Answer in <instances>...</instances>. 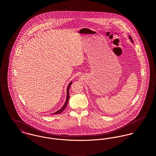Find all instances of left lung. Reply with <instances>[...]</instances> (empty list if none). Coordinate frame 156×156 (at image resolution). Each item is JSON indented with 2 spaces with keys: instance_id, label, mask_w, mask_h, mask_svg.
Returning a JSON list of instances; mask_svg holds the SVG:
<instances>
[{
  "instance_id": "1",
  "label": "left lung",
  "mask_w": 156,
  "mask_h": 156,
  "mask_svg": "<svg viewBox=\"0 0 156 156\" xmlns=\"http://www.w3.org/2000/svg\"><path fill=\"white\" fill-rule=\"evenodd\" d=\"M129 38H130V39L132 40V41L133 43V40H132V37H131L130 36H129Z\"/></svg>"
}]
</instances>
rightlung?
Here are the masks:
<instances>
[{
    "label": "right lung",
    "mask_w": 156,
    "mask_h": 156,
    "mask_svg": "<svg viewBox=\"0 0 156 156\" xmlns=\"http://www.w3.org/2000/svg\"><path fill=\"white\" fill-rule=\"evenodd\" d=\"M71 83H72V82H71L69 84H68V88H67V98H66V103H64V106L59 110V111H58L56 112H54L53 113H52V114H59V113H61V112H62V111L66 109V108L67 107V105H68V100H69V88H70V87H71Z\"/></svg>",
    "instance_id": "add662e5"
}]
</instances>
